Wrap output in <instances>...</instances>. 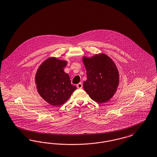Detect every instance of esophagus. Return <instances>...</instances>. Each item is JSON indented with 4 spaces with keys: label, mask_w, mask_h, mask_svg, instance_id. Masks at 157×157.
Masks as SVG:
<instances>
[{
    "label": "esophagus",
    "mask_w": 157,
    "mask_h": 157,
    "mask_svg": "<svg viewBox=\"0 0 157 157\" xmlns=\"http://www.w3.org/2000/svg\"><path fill=\"white\" fill-rule=\"evenodd\" d=\"M77 88H78V89H81L83 87V85H82V83H78V85H77Z\"/></svg>",
    "instance_id": "obj_1"
}]
</instances>
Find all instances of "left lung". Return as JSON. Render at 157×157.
I'll list each match as a JSON object with an SVG mask.
<instances>
[{
	"mask_svg": "<svg viewBox=\"0 0 157 157\" xmlns=\"http://www.w3.org/2000/svg\"><path fill=\"white\" fill-rule=\"evenodd\" d=\"M87 79L83 86L94 101L103 103L109 101L117 90L119 73L116 64L106 54L101 53L88 58L83 56Z\"/></svg>",
	"mask_w": 157,
	"mask_h": 157,
	"instance_id": "left-lung-1",
	"label": "left lung"
}]
</instances>
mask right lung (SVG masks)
<instances>
[{"label":"right lung","mask_w":157,"mask_h":157,"mask_svg":"<svg viewBox=\"0 0 157 157\" xmlns=\"http://www.w3.org/2000/svg\"><path fill=\"white\" fill-rule=\"evenodd\" d=\"M67 61L55 57L47 58L39 67L35 76L38 92L52 106L63 105L76 89L71 85L69 76L63 71Z\"/></svg>","instance_id":"obj_1"}]
</instances>
